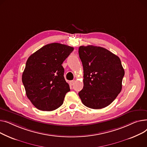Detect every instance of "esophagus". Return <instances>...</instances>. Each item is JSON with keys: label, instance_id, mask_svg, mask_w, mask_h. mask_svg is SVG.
I'll return each mask as SVG.
<instances>
[{"label": "esophagus", "instance_id": "esophagus-1", "mask_svg": "<svg viewBox=\"0 0 147 147\" xmlns=\"http://www.w3.org/2000/svg\"><path fill=\"white\" fill-rule=\"evenodd\" d=\"M75 80H72V81H71L69 82V84H70L71 85H74V84H75Z\"/></svg>", "mask_w": 147, "mask_h": 147}]
</instances>
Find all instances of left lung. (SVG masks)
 <instances>
[{"label":"left lung","instance_id":"1","mask_svg":"<svg viewBox=\"0 0 147 147\" xmlns=\"http://www.w3.org/2000/svg\"><path fill=\"white\" fill-rule=\"evenodd\" d=\"M84 69V87L78 93L83 104L100 109L113 102L122 88L125 71L120 58L101 47H79Z\"/></svg>","mask_w":147,"mask_h":147}]
</instances>
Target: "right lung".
I'll return each instance as SVG.
<instances>
[{
	"mask_svg": "<svg viewBox=\"0 0 147 147\" xmlns=\"http://www.w3.org/2000/svg\"><path fill=\"white\" fill-rule=\"evenodd\" d=\"M73 50L72 47L54 42L28 57L22 81L28 98L38 110L52 111L62 105L70 88L62 64Z\"/></svg>",
	"mask_w": 147,
	"mask_h": 147,
	"instance_id": "1",
	"label": "right lung"
}]
</instances>
